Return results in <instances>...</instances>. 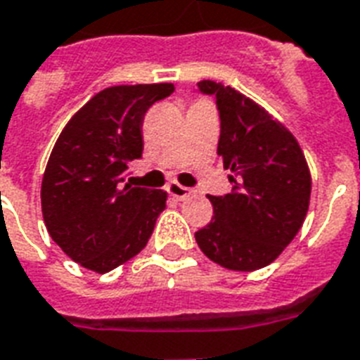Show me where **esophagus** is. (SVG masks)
I'll return each instance as SVG.
<instances>
[{
    "label": "esophagus",
    "mask_w": 360,
    "mask_h": 360,
    "mask_svg": "<svg viewBox=\"0 0 360 360\" xmlns=\"http://www.w3.org/2000/svg\"><path fill=\"white\" fill-rule=\"evenodd\" d=\"M167 193L171 195L172 199L184 200L186 197H189V195H191V189L184 188V186H180V184H176V182H171L169 186H167Z\"/></svg>",
    "instance_id": "1"
}]
</instances>
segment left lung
<instances>
[{
    "label": "left lung",
    "instance_id": "1",
    "mask_svg": "<svg viewBox=\"0 0 360 360\" xmlns=\"http://www.w3.org/2000/svg\"><path fill=\"white\" fill-rule=\"evenodd\" d=\"M219 114L218 155L233 191L208 195L210 224L195 233L206 257L225 269H263L302 227L311 180L299 142L257 103L214 80L199 82Z\"/></svg>",
    "mask_w": 360,
    "mask_h": 360
}]
</instances>
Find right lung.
<instances>
[{
  "label": "right lung",
  "instance_id": "add662e5",
  "mask_svg": "<svg viewBox=\"0 0 360 360\" xmlns=\"http://www.w3.org/2000/svg\"><path fill=\"white\" fill-rule=\"evenodd\" d=\"M172 84L112 86L91 97L61 131L41 186L52 240L84 269L105 274L146 246L165 210L161 189L125 184L142 158V120Z\"/></svg>",
  "mask_w": 360,
  "mask_h": 360
}]
</instances>
